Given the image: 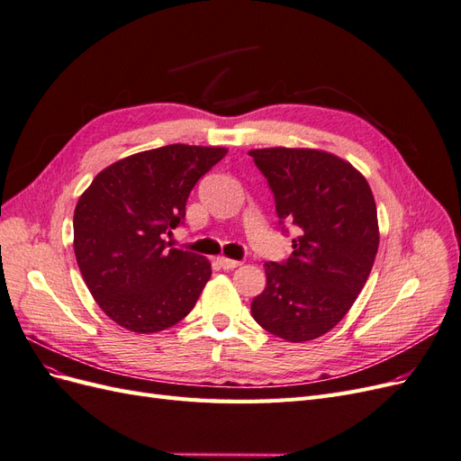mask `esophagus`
I'll use <instances>...</instances> for the list:
<instances>
[{"label": "esophagus", "mask_w": 461, "mask_h": 461, "mask_svg": "<svg viewBox=\"0 0 461 461\" xmlns=\"http://www.w3.org/2000/svg\"><path fill=\"white\" fill-rule=\"evenodd\" d=\"M219 265H221V267L222 269H234V267H239V265H242V261H236V259H229V258H225V256H221L219 259Z\"/></svg>", "instance_id": "obj_1"}]
</instances>
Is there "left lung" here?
<instances>
[{"label": "left lung", "mask_w": 461, "mask_h": 461, "mask_svg": "<svg viewBox=\"0 0 461 461\" xmlns=\"http://www.w3.org/2000/svg\"><path fill=\"white\" fill-rule=\"evenodd\" d=\"M275 194L278 225H296L294 252L265 263L252 315L275 337L308 342L350 312L379 249L373 192L352 163L312 148L249 149Z\"/></svg>", "instance_id": "obj_1"}]
</instances>
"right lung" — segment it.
Here are the masks:
<instances>
[{
	"mask_svg": "<svg viewBox=\"0 0 461 461\" xmlns=\"http://www.w3.org/2000/svg\"><path fill=\"white\" fill-rule=\"evenodd\" d=\"M227 148L169 144L105 167L75 207V256L90 294L122 329L158 332L183 321L212 276L203 256L165 236L183 222L194 185Z\"/></svg>",
	"mask_w": 461,
	"mask_h": 461,
	"instance_id": "obj_1",
	"label": "right lung"
}]
</instances>
